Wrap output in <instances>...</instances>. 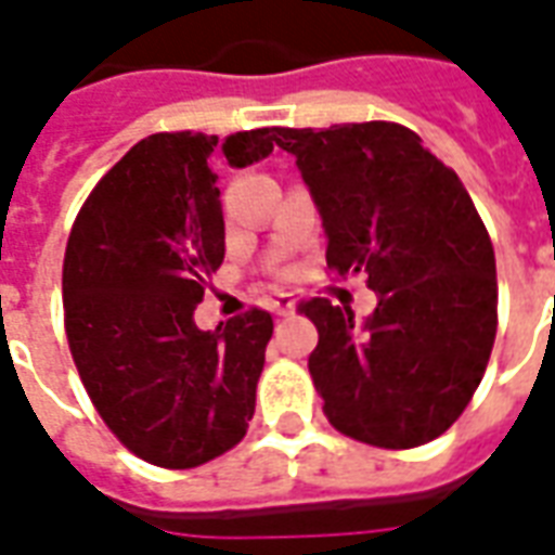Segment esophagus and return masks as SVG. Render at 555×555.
Listing matches in <instances>:
<instances>
[{
  "label": "esophagus",
  "instance_id": "34e87169",
  "mask_svg": "<svg viewBox=\"0 0 555 555\" xmlns=\"http://www.w3.org/2000/svg\"><path fill=\"white\" fill-rule=\"evenodd\" d=\"M270 306H273V312L276 314H291L294 309H297V300H294L291 294H279L276 300L270 302Z\"/></svg>",
  "mask_w": 555,
  "mask_h": 555
}]
</instances>
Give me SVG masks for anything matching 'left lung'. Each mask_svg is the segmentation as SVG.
Here are the masks:
<instances>
[{
	"instance_id": "8db88e82",
	"label": "left lung",
	"mask_w": 555,
	"mask_h": 555,
	"mask_svg": "<svg viewBox=\"0 0 555 555\" xmlns=\"http://www.w3.org/2000/svg\"><path fill=\"white\" fill-rule=\"evenodd\" d=\"M273 139L321 214L330 273H365L377 294L365 321L302 302L326 418L380 449L430 442L469 404L496 336V258L473 198L401 125L273 127Z\"/></svg>"
}]
</instances>
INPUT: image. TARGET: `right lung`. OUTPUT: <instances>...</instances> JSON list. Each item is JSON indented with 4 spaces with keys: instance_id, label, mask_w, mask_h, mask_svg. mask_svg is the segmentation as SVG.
I'll use <instances>...</instances> for the list:
<instances>
[{
    "instance_id": "1",
    "label": "right lung",
    "mask_w": 555,
    "mask_h": 555,
    "mask_svg": "<svg viewBox=\"0 0 555 555\" xmlns=\"http://www.w3.org/2000/svg\"><path fill=\"white\" fill-rule=\"evenodd\" d=\"M217 137L154 133L127 151L79 210L65 253L67 345L94 408L147 464L190 469L243 440L273 318L195 326L225 222ZM231 166L273 151V130L225 139Z\"/></svg>"
}]
</instances>
